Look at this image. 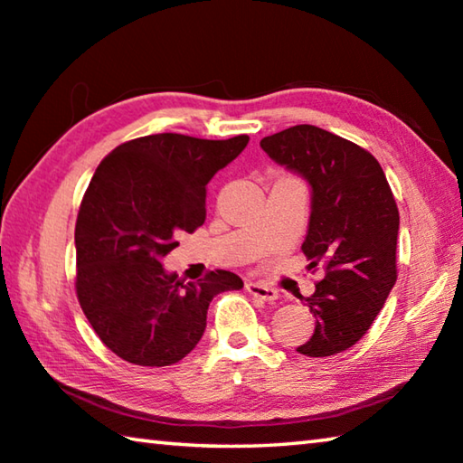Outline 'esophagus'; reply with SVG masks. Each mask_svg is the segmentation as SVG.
Here are the masks:
<instances>
[{"label": "esophagus", "mask_w": 463, "mask_h": 463, "mask_svg": "<svg viewBox=\"0 0 463 463\" xmlns=\"http://www.w3.org/2000/svg\"><path fill=\"white\" fill-rule=\"evenodd\" d=\"M245 288H247V292L250 296L260 298V300H265V302L278 300V289H273V288L265 286V284H260V281H247Z\"/></svg>", "instance_id": "34e87169"}]
</instances>
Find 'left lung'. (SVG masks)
I'll use <instances>...</instances> for the list:
<instances>
[{
    "mask_svg": "<svg viewBox=\"0 0 463 463\" xmlns=\"http://www.w3.org/2000/svg\"><path fill=\"white\" fill-rule=\"evenodd\" d=\"M261 148L312 187L302 250L308 268H323L325 278L304 300L317 325L296 351L341 354L370 331L396 284L401 216L394 194L372 153L312 124L265 137Z\"/></svg>",
    "mask_w": 463,
    "mask_h": 463,
    "instance_id": "1",
    "label": "left lung"
}]
</instances>
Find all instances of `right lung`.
<instances>
[{
  "mask_svg": "<svg viewBox=\"0 0 463 463\" xmlns=\"http://www.w3.org/2000/svg\"><path fill=\"white\" fill-rule=\"evenodd\" d=\"M247 143L161 132L122 143L98 165L77 214L75 289L93 331L124 362L177 364L202 339L213 298L242 288L224 269L184 284L161 260L203 224L208 182Z\"/></svg>",
  "mask_w": 463,
  "mask_h": 463,
  "instance_id": "right-lung-1",
  "label": "right lung"
}]
</instances>
